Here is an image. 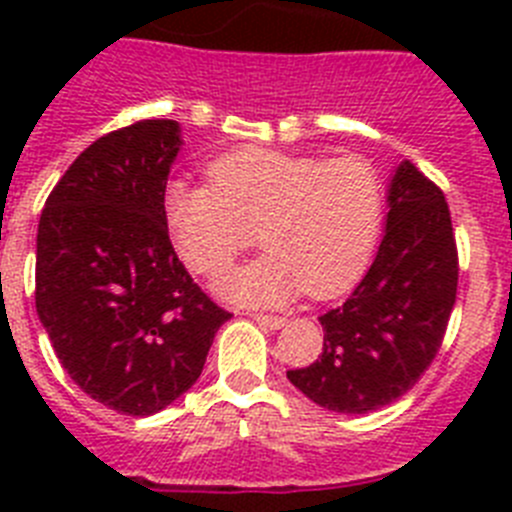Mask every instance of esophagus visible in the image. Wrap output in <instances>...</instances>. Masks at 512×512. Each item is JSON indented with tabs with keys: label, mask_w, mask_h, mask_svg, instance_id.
I'll return each mask as SVG.
<instances>
[{
	"label": "esophagus",
	"mask_w": 512,
	"mask_h": 512,
	"mask_svg": "<svg viewBox=\"0 0 512 512\" xmlns=\"http://www.w3.org/2000/svg\"><path fill=\"white\" fill-rule=\"evenodd\" d=\"M251 318L256 320V323H259V325H264V328H271V330L282 328V325L287 323V320H284L282 315H264V312H253Z\"/></svg>",
	"instance_id": "34e87169"
}]
</instances>
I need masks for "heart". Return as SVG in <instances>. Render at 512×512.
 <instances>
[{"label": "heart", "mask_w": 512, "mask_h": 512, "mask_svg": "<svg viewBox=\"0 0 512 512\" xmlns=\"http://www.w3.org/2000/svg\"><path fill=\"white\" fill-rule=\"evenodd\" d=\"M207 179H174L166 187V230L182 264L215 279L256 243V230L269 248L220 279L225 300L271 307L302 289L328 300L372 261L384 223V182L364 158L241 148L215 158Z\"/></svg>", "instance_id": "b5f03b06"}]
</instances>
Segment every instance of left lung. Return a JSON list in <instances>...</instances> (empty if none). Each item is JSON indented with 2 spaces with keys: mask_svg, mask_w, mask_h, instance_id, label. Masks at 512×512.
Wrapping results in <instances>:
<instances>
[{
  "mask_svg": "<svg viewBox=\"0 0 512 512\" xmlns=\"http://www.w3.org/2000/svg\"><path fill=\"white\" fill-rule=\"evenodd\" d=\"M377 259L336 310L320 315L323 354L287 379L320 408L361 415L413 390L436 359L459 284L441 187L402 161L390 184Z\"/></svg>",
  "mask_w": 512,
  "mask_h": 512,
  "instance_id": "8db88e82",
  "label": "left lung"
}]
</instances>
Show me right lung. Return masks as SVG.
Returning <instances> with one entry per match:
<instances>
[{"mask_svg":"<svg viewBox=\"0 0 512 512\" xmlns=\"http://www.w3.org/2000/svg\"><path fill=\"white\" fill-rule=\"evenodd\" d=\"M179 122L140 120L81 151L45 200L35 307L92 400L153 415L197 382L230 312L176 256L164 217Z\"/></svg>","mask_w":512,"mask_h":512,"instance_id":"1","label":"right lung"}]
</instances>
